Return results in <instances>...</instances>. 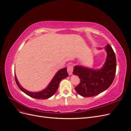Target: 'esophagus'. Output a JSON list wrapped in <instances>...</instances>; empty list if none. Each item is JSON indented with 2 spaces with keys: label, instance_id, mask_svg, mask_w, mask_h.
Segmentation results:
<instances>
[{
  "label": "esophagus",
  "instance_id": "esophagus-1",
  "mask_svg": "<svg viewBox=\"0 0 131 131\" xmlns=\"http://www.w3.org/2000/svg\"><path fill=\"white\" fill-rule=\"evenodd\" d=\"M73 65H69L67 67V72H68L69 75H72L73 73Z\"/></svg>",
  "mask_w": 131,
  "mask_h": 131
}]
</instances>
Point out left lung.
<instances>
[{
    "label": "left lung",
    "mask_w": 131,
    "mask_h": 131,
    "mask_svg": "<svg viewBox=\"0 0 131 131\" xmlns=\"http://www.w3.org/2000/svg\"><path fill=\"white\" fill-rule=\"evenodd\" d=\"M106 58L104 64L100 69H93L82 66H75L73 74L78 76L80 82L75 87L76 92L82 97L96 96L108 89L115 76L116 56L112 47L107 44L104 47ZM97 49L101 50V47Z\"/></svg>",
    "instance_id": "obj_1"
}]
</instances>
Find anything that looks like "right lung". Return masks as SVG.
I'll return each instance as SVG.
<instances>
[{
  "mask_svg": "<svg viewBox=\"0 0 131 131\" xmlns=\"http://www.w3.org/2000/svg\"><path fill=\"white\" fill-rule=\"evenodd\" d=\"M68 75H69L68 73H67V68H62L60 70H59L56 73V74L54 75V77L50 82V84L45 89H43L41 91H39V92H30V91L23 88V87L19 84V83L17 79V77L16 76V74H15V78L16 82L18 87L22 92L27 94L28 96H29L32 98L35 99H39V100H45V99L49 98L50 97H52L53 95L56 93L58 88L59 82H60V81L62 79L68 77Z\"/></svg>",
  "mask_w": 131,
  "mask_h": 131,
  "instance_id": "obj_1",
  "label": "right lung"
}]
</instances>
